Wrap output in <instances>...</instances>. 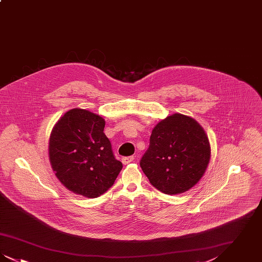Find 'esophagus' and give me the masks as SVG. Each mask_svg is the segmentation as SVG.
I'll list each match as a JSON object with an SVG mask.
<instances>
[{
  "instance_id": "1",
  "label": "esophagus",
  "mask_w": 262,
  "mask_h": 262,
  "mask_svg": "<svg viewBox=\"0 0 262 262\" xmlns=\"http://www.w3.org/2000/svg\"><path fill=\"white\" fill-rule=\"evenodd\" d=\"M134 160H135L134 156H126V157L122 158V162L124 164H128V163L133 162Z\"/></svg>"
}]
</instances>
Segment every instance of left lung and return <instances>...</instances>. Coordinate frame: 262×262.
<instances>
[{"instance_id": "left-lung-1", "label": "left lung", "mask_w": 262, "mask_h": 262, "mask_svg": "<svg viewBox=\"0 0 262 262\" xmlns=\"http://www.w3.org/2000/svg\"><path fill=\"white\" fill-rule=\"evenodd\" d=\"M209 160L210 145L203 128L192 118L174 114L153 128L139 164L153 187L178 194L198 184Z\"/></svg>"}]
</instances>
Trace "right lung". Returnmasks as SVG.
I'll list each match as a JSON object with an SVG mask.
<instances>
[{
    "instance_id": "right-lung-1",
    "label": "right lung",
    "mask_w": 262,
    "mask_h": 262,
    "mask_svg": "<svg viewBox=\"0 0 262 262\" xmlns=\"http://www.w3.org/2000/svg\"><path fill=\"white\" fill-rule=\"evenodd\" d=\"M104 126L98 115L73 109L51 134L49 158L55 174L68 189L88 199L106 192L123 168L115 158Z\"/></svg>"
}]
</instances>
